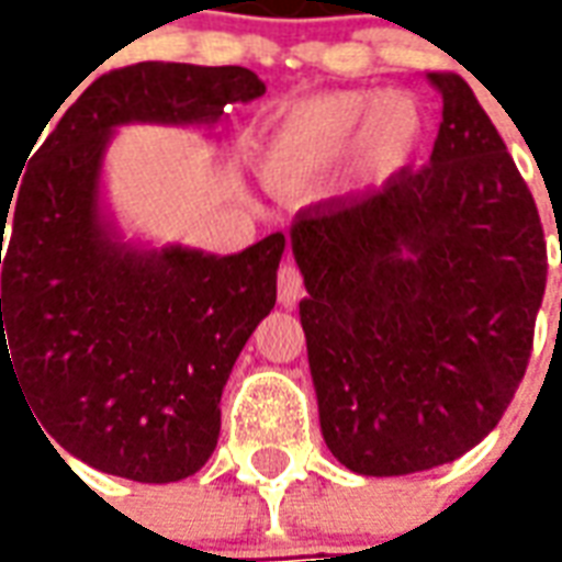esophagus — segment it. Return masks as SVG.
Wrapping results in <instances>:
<instances>
[{"label":"esophagus","mask_w":562,"mask_h":562,"mask_svg":"<svg viewBox=\"0 0 562 562\" xmlns=\"http://www.w3.org/2000/svg\"><path fill=\"white\" fill-rule=\"evenodd\" d=\"M304 294V277L294 268L292 261H282L280 273H277V297L282 306H294L297 297Z\"/></svg>","instance_id":"obj_1"}]
</instances>
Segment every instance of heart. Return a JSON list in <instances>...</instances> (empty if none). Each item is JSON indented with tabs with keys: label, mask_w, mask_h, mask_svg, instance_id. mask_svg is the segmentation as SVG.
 <instances>
[{
	"label": "heart",
	"mask_w": 562,
	"mask_h": 562,
	"mask_svg": "<svg viewBox=\"0 0 562 562\" xmlns=\"http://www.w3.org/2000/svg\"><path fill=\"white\" fill-rule=\"evenodd\" d=\"M424 120L406 92L340 90L282 104L256 144L265 183L304 189L330 173L352 149L364 173H394L422 144Z\"/></svg>",
	"instance_id": "b5f03b06"
}]
</instances>
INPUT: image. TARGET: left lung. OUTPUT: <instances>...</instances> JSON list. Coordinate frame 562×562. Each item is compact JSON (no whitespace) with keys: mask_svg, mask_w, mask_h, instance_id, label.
Listing matches in <instances>:
<instances>
[{"mask_svg":"<svg viewBox=\"0 0 562 562\" xmlns=\"http://www.w3.org/2000/svg\"><path fill=\"white\" fill-rule=\"evenodd\" d=\"M442 95L430 165L297 213L301 325L330 454L409 475L479 446L518 391L548 252L530 189L470 83Z\"/></svg>","mask_w":562,"mask_h":562,"instance_id":"left-lung-1","label":"left lung"}]
</instances>
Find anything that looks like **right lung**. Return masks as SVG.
I'll list each match as a JSON object with an SVG mask.
<instances>
[{
  "label": "right lung",
  "mask_w": 562,
  "mask_h": 562,
  "mask_svg": "<svg viewBox=\"0 0 562 562\" xmlns=\"http://www.w3.org/2000/svg\"><path fill=\"white\" fill-rule=\"evenodd\" d=\"M258 95L265 83L240 66L114 68L66 108L20 192L0 201V240L11 220L0 373L20 379L44 434L95 470L165 484L207 463L222 389L277 304L285 249L282 232L222 258L123 244L99 204L108 140L126 123L213 126Z\"/></svg>",
  "instance_id": "right-lung-1"
}]
</instances>
